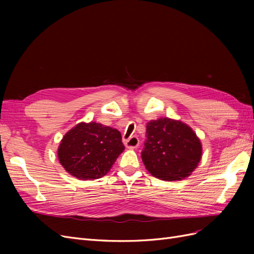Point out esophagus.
Returning <instances> with one entry per match:
<instances>
[{"label": "esophagus", "mask_w": 254, "mask_h": 254, "mask_svg": "<svg viewBox=\"0 0 254 254\" xmlns=\"http://www.w3.org/2000/svg\"><path fill=\"white\" fill-rule=\"evenodd\" d=\"M139 144H140V141L136 136H131V137H129L128 140L125 141V146L127 148H130V149L136 148L137 146H139Z\"/></svg>", "instance_id": "1"}]
</instances>
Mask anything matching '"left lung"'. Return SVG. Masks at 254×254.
I'll use <instances>...</instances> for the list:
<instances>
[{"instance_id":"left-lung-1","label":"left lung","mask_w":254,"mask_h":254,"mask_svg":"<svg viewBox=\"0 0 254 254\" xmlns=\"http://www.w3.org/2000/svg\"><path fill=\"white\" fill-rule=\"evenodd\" d=\"M142 161L153 177L165 181L189 177L202 155L200 140L190 126L181 121L161 118L146 126Z\"/></svg>"}]
</instances>
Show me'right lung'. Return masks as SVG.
<instances>
[{
    "label": "right lung",
    "instance_id": "1",
    "mask_svg": "<svg viewBox=\"0 0 254 254\" xmlns=\"http://www.w3.org/2000/svg\"><path fill=\"white\" fill-rule=\"evenodd\" d=\"M124 149L119 130L95 122L79 123L61 140L58 159L70 175L93 180L108 174Z\"/></svg>",
    "mask_w": 254,
    "mask_h": 254
}]
</instances>
